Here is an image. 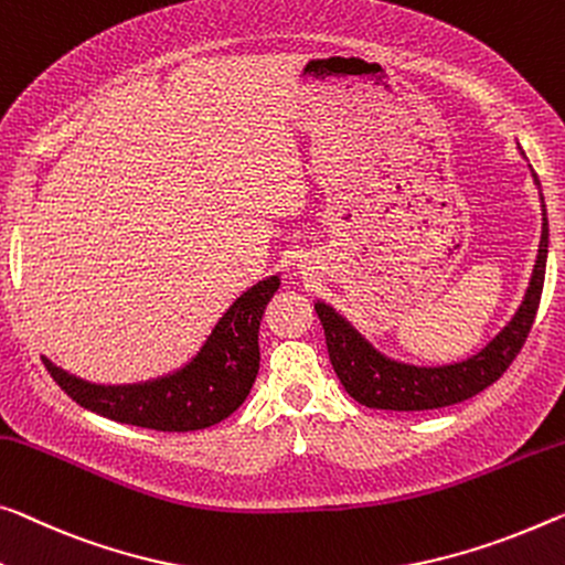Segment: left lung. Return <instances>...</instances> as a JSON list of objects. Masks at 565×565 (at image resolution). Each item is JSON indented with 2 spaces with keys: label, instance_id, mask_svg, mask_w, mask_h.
<instances>
[{
  "label": "left lung",
  "instance_id": "left-lung-1",
  "mask_svg": "<svg viewBox=\"0 0 565 565\" xmlns=\"http://www.w3.org/2000/svg\"><path fill=\"white\" fill-rule=\"evenodd\" d=\"M545 257H548V220L543 216L541 247H537L535 270L523 306L494 341L472 359L452 363V366L419 369L388 361L373 351L331 306L316 302V312L326 331L328 355L343 388L369 409L392 412L439 409V406H452L484 392L510 369L531 333L543 295Z\"/></svg>",
  "mask_w": 565,
  "mask_h": 565
}]
</instances>
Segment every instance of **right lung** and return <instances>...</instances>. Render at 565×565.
Listing matches in <instances>:
<instances>
[{"instance_id":"add662e5","label":"right lung","mask_w":565,"mask_h":565,"mask_svg":"<svg viewBox=\"0 0 565 565\" xmlns=\"http://www.w3.org/2000/svg\"><path fill=\"white\" fill-rule=\"evenodd\" d=\"M280 277H267L234 300L196 359L171 376L131 386H98L45 359L63 392L106 419L156 431H196L227 419L245 402L259 371V320Z\"/></svg>"}]
</instances>
